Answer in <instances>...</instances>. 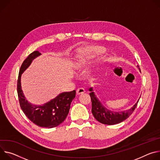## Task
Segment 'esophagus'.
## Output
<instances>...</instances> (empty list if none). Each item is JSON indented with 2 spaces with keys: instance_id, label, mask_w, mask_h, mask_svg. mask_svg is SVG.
I'll use <instances>...</instances> for the list:
<instances>
[{
  "instance_id": "esophagus-1",
  "label": "esophagus",
  "mask_w": 160,
  "mask_h": 160,
  "mask_svg": "<svg viewBox=\"0 0 160 160\" xmlns=\"http://www.w3.org/2000/svg\"><path fill=\"white\" fill-rule=\"evenodd\" d=\"M76 92H77V94H78V95H80V94L84 93L85 92V90H84V88H82V87L78 88L77 91H76Z\"/></svg>"
}]
</instances>
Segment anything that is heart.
<instances>
[{"mask_svg":"<svg viewBox=\"0 0 160 160\" xmlns=\"http://www.w3.org/2000/svg\"><path fill=\"white\" fill-rule=\"evenodd\" d=\"M103 52V49L99 46L89 47L83 49L75 63L76 67L77 68H81L88 62L101 55Z\"/></svg>","mask_w":160,"mask_h":160,"instance_id":"obj_1","label":"heart"}]
</instances>
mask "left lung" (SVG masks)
<instances>
[{
  "mask_svg": "<svg viewBox=\"0 0 160 160\" xmlns=\"http://www.w3.org/2000/svg\"><path fill=\"white\" fill-rule=\"evenodd\" d=\"M137 67L138 68V65H137ZM89 90L90 92V95L92 104V114L98 121L102 124H105V125H116V124H118L124 120L127 119L135 109L139 100H138L133 107L128 110L119 112H114L105 108L102 104L100 101L95 95V93L93 92L92 88H90Z\"/></svg>",
  "mask_w": 160,
  "mask_h": 160,
  "instance_id": "left-lung-1",
  "label": "left lung"
}]
</instances>
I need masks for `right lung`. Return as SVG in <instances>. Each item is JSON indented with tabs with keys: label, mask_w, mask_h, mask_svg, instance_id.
Masks as SVG:
<instances>
[{
	"label": "right lung",
	"mask_w": 160,
	"mask_h": 160,
	"mask_svg": "<svg viewBox=\"0 0 160 160\" xmlns=\"http://www.w3.org/2000/svg\"><path fill=\"white\" fill-rule=\"evenodd\" d=\"M41 55L38 51H33L23 61L18 79L17 92L21 109L25 116L36 125L51 128L58 126L65 119L76 92L73 90L62 93L42 105H32L25 99L21 87L22 74L32 60Z\"/></svg>",
	"instance_id": "1"
}]
</instances>
